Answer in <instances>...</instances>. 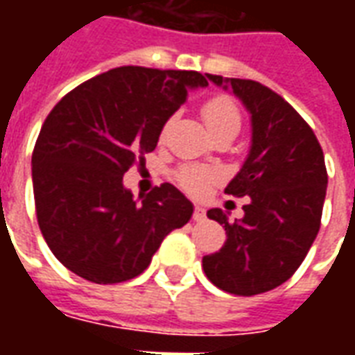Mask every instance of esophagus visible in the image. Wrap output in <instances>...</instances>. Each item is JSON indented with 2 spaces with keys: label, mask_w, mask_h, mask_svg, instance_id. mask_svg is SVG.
<instances>
[{
  "label": "esophagus",
  "mask_w": 355,
  "mask_h": 355,
  "mask_svg": "<svg viewBox=\"0 0 355 355\" xmlns=\"http://www.w3.org/2000/svg\"><path fill=\"white\" fill-rule=\"evenodd\" d=\"M192 218L196 220V223H201V220H205V211H203L200 205H196V207H193Z\"/></svg>",
  "instance_id": "1"
}]
</instances>
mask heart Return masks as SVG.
Listing matches in <instances>:
<instances>
[{
	"instance_id": "obj_1",
	"label": "heart",
	"mask_w": 355,
	"mask_h": 355,
	"mask_svg": "<svg viewBox=\"0 0 355 355\" xmlns=\"http://www.w3.org/2000/svg\"><path fill=\"white\" fill-rule=\"evenodd\" d=\"M201 117H203L207 129L215 139L220 137V135H226V132L238 135L239 129H241V112H239V106L228 94H213V96H209L207 101L201 104ZM169 125L171 121L163 125L162 137H165ZM177 180L186 192L201 193L215 180V173L200 169V167H184V169L178 171Z\"/></svg>"
}]
</instances>
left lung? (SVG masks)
<instances>
[{
	"label": "left lung",
	"instance_id": "1",
	"mask_svg": "<svg viewBox=\"0 0 355 355\" xmlns=\"http://www.w3.org/2000/svg\"><path fill=\"white\" fill-rule=\"evenodd\" d=\"M245 104L253 142L243 167L224 192L249 196L236 223L220 209L209 218L224 224L226 243L203 257V272L218 289L253 297L279 287L302 264L320 232L327 169L312 127L272 89L253 80L207 73Z\"/></svg>",
	"mask_w": 355,
	"mask_h": 355
}]
</instances>
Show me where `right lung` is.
<instances>
[{"label":"right lung","instance_id":"obj_1","mask_svg":"<svg viewBox=\"0 0 355 355\" xmlns=\"http://www.w3.org/2000/svg\"><path fill=\"white\" fill-rule=\"evenodd\" d=\"M192 70L121 66L62 96L32 154L35 215L47 245L70 272L102 285L142 274L169 232L193 205L169 182L142 203L123 175L157 146L165 121L205 87Z\"/></svg>","mask_w":355,"mask_h":355}]
</instances>
